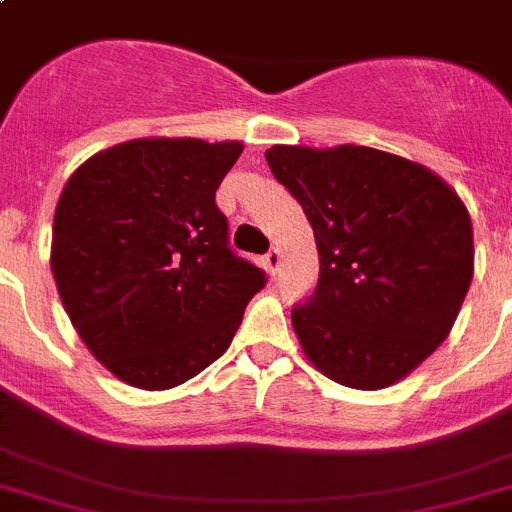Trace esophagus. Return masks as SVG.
Here are the masks:
<instances>
[{
    "label": "esophagus",
    "instance_id": "esophagus-1",
    "mask_svg": "<svg viewBox=\"0 0 512 512\" xmlns=\"http://www.w3.org/2000/svg\"><path fill=\"white\" fill-rule=\"evenodd\" d=\"M262 265H265V270H268L270 275L278 273V268H281V252H278V250H270L268 255L262 257Z\"/></svg>",
    "mask_w": 512,
    "mask_h": 512
}]
</instances>
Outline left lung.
I'll return each mask as SVG.
<instances>
[{
  "mask_svg": "<svg viewBox=\"0 0 512 512\" xmlns=\"http://www.w3.org/2000/svg\"><path fill=\"white\" fill-rule=\"evenodd\" d=\"M270 172L301 203L319 281L291 309L327 379L384 389L451 332L474 275L471 219L435 172L368 146H273Z\"/></svg>",
  "mask_w": 512,
  "mask_h": 512,
  "instance_id": "8db88e82",
  "label": "left lung"
}]
</instances>
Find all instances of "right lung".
Wrapping results in <instances>:
<instances>
[{"instance_id":"add662e5","label":"right lung","mask_w":512,"mask_h":512,"mask_svg":"<svg viewBox=\"0 0 512 512\" xmlns=\"http://www.w3.org/2000/svg\"><path fill=\"white\" fill-rule=\"evenodd\" d=\"M242 144L136 139L79 167L53 216L71 324L118 379L159 391L211 366L268 278L229 247L216 190Z\"/></svg>"}]
</instances>
